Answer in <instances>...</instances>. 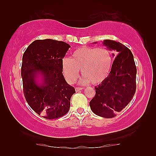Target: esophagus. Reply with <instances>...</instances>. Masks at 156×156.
<instances>
[{
	"mask_svg": "<svg viewBox=\"0 0 156 156\" xmlns=\"http://www.w3.org/2000/svg\"><path fill=\"white\" fill-rule=\"evenodd\" d=\"M82 89H83V88H82V87H76V88H75V90H76V92L80 91V90H82Z\"/></svg>",
	"mask_w": 156,
	"mask_h": 156,
	"instance_id": "esophagus-1",
	"label": "esophagus"
}]
</instances>
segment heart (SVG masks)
<instances>
[{
    "mask_svg": "<svg viewBox=\"0 0 156 156\" xmlns=\"http://www.w3.org/2000/svg\"><path fill=\"white\" fill-rule=\"evenodd\" d=\"M111 53L105 48L82 47L76 49L72 58H64L62 60V69L69 83H74L80 71L83 77L80 83L88 84L92 82L98 84L108 76L112 66Z\"/></svg>",
    "mask_w": 156,
    "mask_h": 156,
    "instance_id": "b5f03b06",
    "label": "heart"
}]
</instances>
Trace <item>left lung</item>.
I'll use <instances>...</instances> for the list:
<instances>
[{
    "mask_svg": "<svg viewBox=\"0 0 156 156\" xmlns=\"http://www.w3.org/2000/svg\"><path fill=\"white\" fill-rule=\"evenodd\" d=\"M102 44L109 50L117 51L118 55L107 78L95 87V96L89 105L94 114L112 118L133 97L136 90L137 68L133 54L125 45L110 39H105ZM115 55L112 54L113 57Z\"/></svg>",
    "mask_w": 156,
    "mask_h": 156,
    "instance_id": "1",
    "label": "left lung"
}]
</instances>
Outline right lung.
Here are the masks:
<instances>
[{
    "label": "right lung",
    "instance_id": "1",
    "mask_svg": "<svg viewBox=\"0 0 156 156\" xmlns=\"http://www.w3.org/2000/svg\"><path fill=\"white\" fill-rule=\"evenodd\" d=\"M69 48L64 41L39 39L32 42L23 55L25 98L36 113L49 120L67 113L76 92L62 73V59Z\"/></svg>",
    "mask_w": 156,
    "mask_h": 156
}]
</instances>
